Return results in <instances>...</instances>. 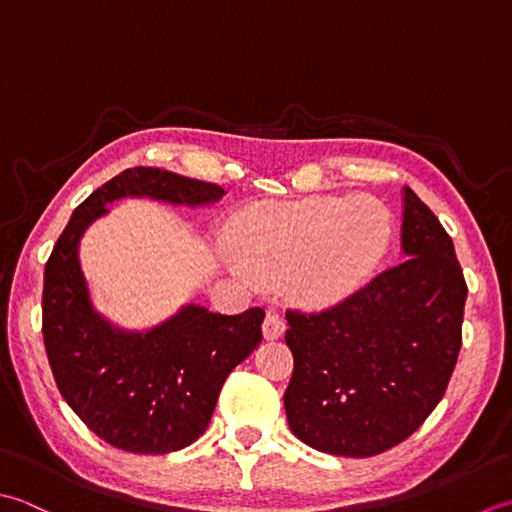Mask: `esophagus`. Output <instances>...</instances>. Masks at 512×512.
<instances>
[{
    "mask_svg": "<svg viewBox=\"0 0 512 512\" xmlns=\"http://www.w3.org/2000/svg\"><path fill=\"white\" fill-rule=\"evenodd\" d=\"M285 333V320L274 311H269L263 320V336L265 340H278Z\"/></svg>",
    "mask_w": 512,
    "mask_h": 512,
    "instance_id": "1",
    "label": "esophagus"
}]
</instances>
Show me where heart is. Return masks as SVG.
Segmentation results:
<instances>
[{"mask_svg": "<svg viewBox=\"0 0 512 512\" xmlns=\"http://www.w3.org/2000/svg\"><path fill=\"white\" fill-rule=\"evenodd\" d=\"M389 214L371 196L263 203L234 236L241 280H285L302 305L327 307L356 291L389 245Z\"/></svg>", "mask_w": 512, "mask_h": 512, "instance_id": "b5f03b06", "label": "heart"}]
</instances>
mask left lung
<instances>
[{
	"label": "left lung",
	"instance_id": "1",
	"mask_svg": "<svg viewBox=\"0 0 512 512\" xmlns=\"http://www.w3.org/2000/svg\"><path fill=\"white\" fill-rule=\"evenodd\" d=\"M402 263L340 305L287 311L289 429L316 451L373 457L442 400L462 347L466 283L451 236L402 187Z\"/></svg>",
	"mask_w": 512,
	"mask_h": 512
}]
</instances>
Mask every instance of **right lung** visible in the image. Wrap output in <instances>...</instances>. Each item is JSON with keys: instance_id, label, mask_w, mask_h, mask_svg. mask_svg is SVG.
<instances>
[{"instance_id": "add662e5", "label": "right lung", "mask_w": 512, "mask_h": 512, "mask_svg": "<svg viewBox=\"0 0 512 512\" xmlns=\"http://www.w3.org/2000/svg\"><path fill=\"white\" fill-rule=\"evenodd\" d=\"M221 185L130 168L92 192L59 236L44 271V342L52 375L83 424L101 440L139 455H165L196 442L212 420L227 375L263 340L265 311L214 314L187 302L148 329H125L97 309L81 269L86 229L114 201L210 207Z\"/></svg>"}]
</instances>
